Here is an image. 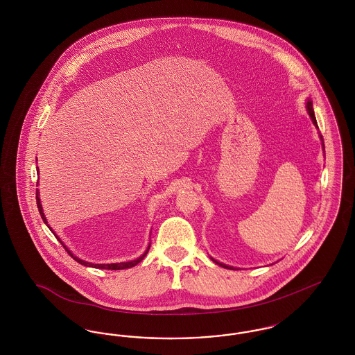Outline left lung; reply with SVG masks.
Returning a JSON list of instances; mask_svg holds the SVG:
<instances>
[{
	"label": "left lung",
	"mask_w": 355,
	"mask_h": 355,
	"mask_svg": "<svg viewBox=\"0 0 355 355\" xmlns=\"http://www.w3.org/2000/svg\"><path fill=\"white\" fill-rule=\"evenodd\" d=\"M306 107H307V112H309V114H310V117H311V119H313V123L315 125V126H318L317 125V119H315V116H314V110H313V102H311V100H307V102H306ZM216 263H218L220 266H222V268H226V269H233V268H230V266H226V265H223V263H220V262H217L216 259H213Z\"/></svg>",
	"instance_id": "1"
}]
</instances>
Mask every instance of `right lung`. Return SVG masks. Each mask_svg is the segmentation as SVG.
<instances>
[{
  "label": "right lung",
  "instance_id": "add662e5",
  "mask_svg": "<svg viewBox=\"0 0 355 355\" xmlns=\"http://www.w3.org/2000/svg\"><path fill=\"white\" fill-rule=\"evenodd\" d=\"M35 200H37V207H38V211H40V214H41V218L42 220L45 222V223H48L46 222V218H45V214H44V211H42V206H41V202H40V198H38V193H37V196H35ZM54 234V233H53ZM60 239V238H58ZM61 242V241H60ZM61 245L64 246V249L68 252L69 255L73 258V259H76L78 263H81V265H84V266H90V268H96V269H107V270H122V269H129V268H133L135 266L137 263H139L144 258H145V255L148 254L149 252V248H150V245L148 246V250L145 252V253L142 254L139 258H137L135 261H130V262H121V263H107V265H98V263H90V262H85L83 259H80V258H77V257H74L73 254L70 253L68 250V248L61 242Z\"/></svg>",
  "mask_w": 355,
  "mask_h": 355
}]
</instances>
